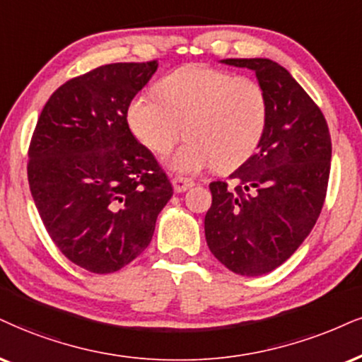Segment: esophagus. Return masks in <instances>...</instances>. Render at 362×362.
Here are the masks:
<instances>
[{"instance_id": "esophagus-1", "label": "esophagus", "mask_w": 362, "mask_h": 362, "mask_svg": "<svg viewBox=\"0 0 362 362\" xmlns=\"http://www.w3.org/2000/svg\"><path fill=\"white\" fill-rule=\"evenodd\" d=\"M194 182L188 180V177H174L173 180V186L176 193H185L186 189H189Z\"/></svg>"}]
</instances>
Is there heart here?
<instances>
[{
  "label": "heart",
  "mask_w": 362,
  "mask_h": 362,
  "mask_svg": "<svg viewBox=\"0 0 362 362\" xmlns=\"http://www.w3.org/2000/svg\"><path fill=\"white\" fill-rule=\"evenodd\" d=\"M267 120L260 83L208 65L174 70L156 83V97L142 93L127 107L134 136L156 154H168L185 131L188 141L169 160L182 174L242 166L260 144Z\"/></svg>",
  "instance_id": "heart-1"
}]
</instances>
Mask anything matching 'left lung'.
<instances>
[{
    "mask_svg": "<svg viewBox=\"0 0 362 362\" xmlns=\"http://www.w3.org/2000/svg\"><path fill=\"white\" fill-rule=\"evenodd\" d=\"M253 70L269 99L257 153L225 181L209 185L204 235L211 253L235 274L275 270L309 236L324 206L331 171V134L315 102L269 58H226Z\"/></svg>",
    "mask_w": 362,
    "mask_h": 362,
    "instance_id": "1",
    "label": "left lung"
}]
</instances>
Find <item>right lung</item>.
Instances as JSON below:
<instances>
[{
	"instance_id": "add662e5",
	"label": "right lung",
	"mask_w": 362,
	"mask_h": 362,
	"mask_svg": "<svg viewBox=\"0 0 362 362\" xmlns=\"http://www.w3.org/2000/svg\"><path fill=\"white\" fill-rule=\"evenodd\" d=\"M158 62L109 64L58 87L28 151V182L50 238L92 274H112L151 243L173 196L159 163L127 124Z\"/></svg>"
}]
</instances>
